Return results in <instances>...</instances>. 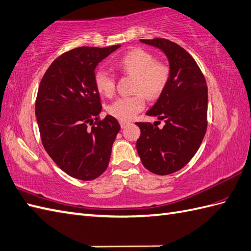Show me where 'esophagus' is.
<instances>
[{
  "mask_svg": "<svg viewBox=\"0 0 251 251\" xmlns=\"http://www.w3.org/2000/svg\"><path fill=\"white\" fill-rule=\"evenodd\" d=\"M130 125V122H126V121H120V126L122 129H125V127H126L127 126Z\"/></svg>",
  "mask_w": 251,
  "mask_h": 251,
  "instance_id": "esophagus-1",
  "label": "esophagus"
}]
</instances>
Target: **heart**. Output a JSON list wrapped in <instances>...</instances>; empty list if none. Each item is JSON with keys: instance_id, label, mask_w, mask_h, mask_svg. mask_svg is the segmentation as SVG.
I'll use <instances>...</instances> for the list:
<instances>
[{"instance_id": "b5f03b06", "label": "heart", "mask_w": 251, "mask_h": 251, "mask_svg": "<svg viewBox=\"0 0 251 251\" xmlns=\"http://www.w3.org/2000/svg\"><path fill=\"white\" fill-rule=\"evenodd\" d=\"M125 73L134 76V96L117 99L108 106V113L120 121H130L146 105V97L157 99L164 91L170 80V66L162 61H155L153 55L141 48L125 53L116 63ZM93 82L98 92L111 97L115 92V79L107 72L98 70L93 75Z\"/></svg>"}]
</instances>
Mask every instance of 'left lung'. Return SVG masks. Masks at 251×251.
<instances>
[{
	"mask_svg": "<svg viewBox=\"0 0 251 251\" xmlns=\"http://www.w3.org/2000/svg\"><path fill=\"white\" fill-rule=\"evenodd\" d=\"M162 50L171 76L158 101L147 111L165 125L136 122L141 136L136 149L143 165L157 175L182 169L198 151L207 129V85L196 61L185 49L165 38L140 40Z\"/></svg>",
	"mask_w": 251,
	"mask_h": 251,
	"instance_id": "obj_1",
	"label": "left lung"
}]
</instances>
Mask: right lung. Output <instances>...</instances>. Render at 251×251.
<instances>
[{
  "mask_svg": "<svg viewBox=\"0 0 251 251\" xmlns=\"http://www.w3.org/2000/svg\"><path fill=\"white\" fill-rule=\"evenodd\" d=\"M119 47L64 52L50 64L38 87L35 115L43 146L61 170L77 179L103 174L120 131L113 116L100 120L102 105L93 82L97 65Z\"/></svg>",
  "mask_w": 251,
  "mask_h": 251,
  "instance_id": "1",
  "label": "right lung"
}]
</instances>
